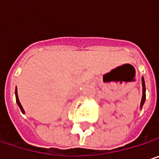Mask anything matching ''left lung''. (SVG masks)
<instances>
[{
	"label": "left lung",
	"instance_id": "8db88e82",
	"mask_svg": "<svg viewBox=\"0 0 159 159\" xmlns=\"http://www.w3.org/2000/svg\"><path fill=\"white\" fill-rule=\"evenodd\" d=\"M142 85H143V96H142V99H141V104H140V109L142 110L143 104L145 102V84H144V79L142 77Z\"/></svg>",
	"mask_w": 159,
	"mask_h": 159
}]
</instances>
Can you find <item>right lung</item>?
Segmentation results:
<instances>
[{"label": "right lung", "mask_w": 159, "mask_h": 159, "mask_svg": "<svg viewBox=\"0 0 159 159\" xmlns=\"http://www.w3.org/2000/svg\"><path fill=\"white\" fill-rule=\"evenodd\" d=\"M16 103H17V105L19 106V108H20V110L22 111V113H25V111H24V109H23V107H22V105H21V103H20V101H19V98H18V95H17V88H16Z\"/></svg>", "instance_id": "1"}]
</instances>
